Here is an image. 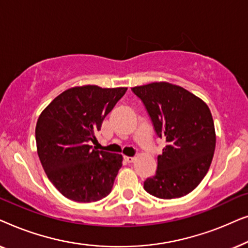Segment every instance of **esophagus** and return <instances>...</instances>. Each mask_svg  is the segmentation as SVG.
I'll return each instance as SVG.
<instances>
[{
    "label": "esophagus",
    "mask_w": 248,
    "mask_h": 248,
    "mask_svg": "<svg viewBox=\"0 0 248 248\" xmlns=\"http://www.w3.org/2000/svg\"><path fill=\"white\" fill-rule=\"evenodd\" d=\"M124 159H125V161H127V162H133L135 160L134 157H128V155H125Z\"/></svg>",
    "instance_id": "1"
}]
</instances>
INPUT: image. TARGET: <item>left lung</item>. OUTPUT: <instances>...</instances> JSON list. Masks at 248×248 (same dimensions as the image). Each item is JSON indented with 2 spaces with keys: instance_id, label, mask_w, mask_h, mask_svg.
I'll return each mask as SVG.
<instances>
[{
  "instance_id": "left-lung-1",
  "label": "left lung",
  "mask_w": 248,
  "mask_h": 248,
  "mask_svg": "<svg viewBox=\"0 0 248 248\" xmlns=\"http://www.w3.org/2000/svg\"><path fill=\"white\" fill-rule=\"evenodd\" d=\"M132 91L144 104L155 133L167 142L144 189L166 200L188 194L204 178L215 154V123L208 105L169 82L138 86Z\"/></svg>"
}]
</instances>
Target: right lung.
Listing matches in <instances>:
<instances>
[{"mask_svg":"<svg viewBox=\"0 0 248 248\" xmlns=\"http://www.w3.org/2000/svg\"><path fill=\"white\" fill-rule=\"evenodd\" d=\"M126 90L93 84L73 87L59 94L39 115L37 154L47 177L69 200L99 201L113 188L123 157L93 149L89 143Z\"/></svg>","mask_w":248,"mask_h":248,"instance_id":"obj_1","label":"right lung"}]
</instances>
